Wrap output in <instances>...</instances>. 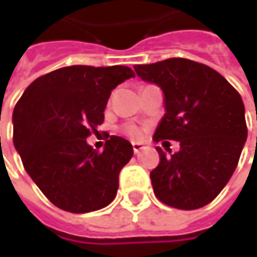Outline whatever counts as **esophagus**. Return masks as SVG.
<instances>
[{
  "label": "esophagus",
  "mask_w": 257,
  "mask_h": 257,
  "mask_svg": "<svg viewBox=\"0 0 257 257\" xmlns=\"http://www.w3.org/2000/svg\"><path fill=\"white\" fill-rule=\"evenodd\" d=\"M144 149V146L142 143H133V152L134 154H139Z\"/></svg>",
  "instance_id": "esophagus-1"
}]
</instances>
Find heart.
<instances>
[{"label": "heart", "instance_id": "heart-1", "mask_svg": "<svg viewBox=\"0 0 257 257\" xmlns=\"http://www.w3.org/2000/svg\"><path fill=\"white\" fill-rule=\"evenodd\" d=\"M124 134H127L128 137H132L134 140H137V139H142L144 136V132L140 128V127H137V125H125L123 128Z\"/></svg>", "mask_w": 257, "mask_h": 257}]
</instances>
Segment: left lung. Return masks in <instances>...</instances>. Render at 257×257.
Returning a JSON list of instances; mask_svg holds the SVG:
<instances>
[{"label":"left lung","mask_w":257,"mask_h":257,"mask_svg":"<svg viewBox=\"0 0 257 257\" xmlns=\"http://www.w3.org/2000/svg\"><path fill=\"white\" fill-rule=\"evenodd\" d=\"M136 74L162 88L163 118L153 140H176L180 150L150 173L156 197L167 206L194 210L222 192L247 139L242 97L216 70L187 58L134 65Z\"/></svg>","instance_id":"1"}]
</instances>
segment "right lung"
Listing matches in <instances>:
<instances>
[{
    "label": "right lung",
    "instance_id": "right-lung-1",
    "mask_svg": "<svg viewBox=\"0 0 257 257\" xmlns=\"http://www.w3.org/2000/svg\"><path fill=\"white\" fill-rule=\"evenodd\" d=\"M132 77L133 70L125 65L64 67L38 77L15 104V150L25 172L57 207L88 213L114 200L133 146L111 136L97 152L85 139L104 121L111 91Z\"/></svg>",
    "mask_w": 257,
    "mask_h": 257
}]
</instances>
